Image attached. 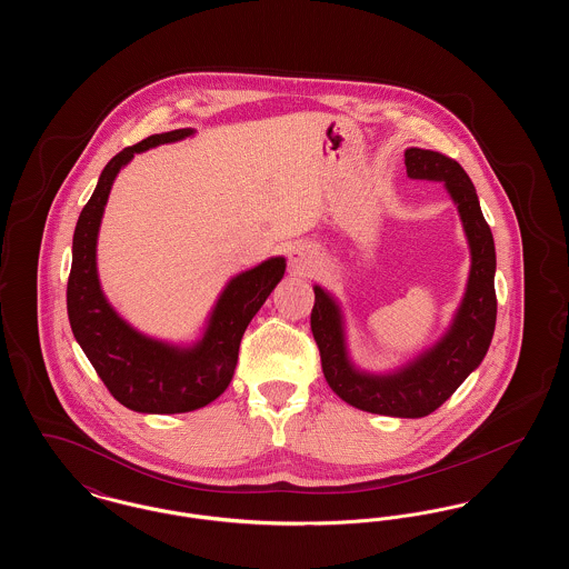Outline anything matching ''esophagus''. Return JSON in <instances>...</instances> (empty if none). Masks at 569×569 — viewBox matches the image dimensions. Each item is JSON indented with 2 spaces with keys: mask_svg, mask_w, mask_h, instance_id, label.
I'll use <instances>...</instances> for the list:
<instances>
[{
  "mask_svg": "<svg viewBox=\"0 0 569 569\" xmlns=\"http://www.w3.org/2000/svg\"><path fill=\"white\" fill-rule=\"evenodd\" d=\"M288 260H290V271L295 274H307L318 260V251L311 244H297L290 249Z\"/></svg>",
  "mask_w": 569,
  "mask_h": 569,
  "instance_id": "1",
  "label": "esophagus"
}]
</instances>
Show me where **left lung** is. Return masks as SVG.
<instances>
[{
	"label": "left lung",
	"instance_id": "1",
	"mask_svg": "<svg viewBox=\"0 0 569 569\" xmlns=\"http://www.w3.org/2000/svg\"><path fill=\"white\" fill-rule=\"evenodd\" d=\"M409 179L439 181L459 211L469 247V274L459 307L433 346L390 371H367L353 362L339 298L313 283L311 330L328 386L346 403L379 416L422 418L446 403L485 360L497 320L495 241L471 179L459 162L429 149H406Z\"/></svg>",
	"mask_w": 569,
	"mask_h": 569
}]
</instances>
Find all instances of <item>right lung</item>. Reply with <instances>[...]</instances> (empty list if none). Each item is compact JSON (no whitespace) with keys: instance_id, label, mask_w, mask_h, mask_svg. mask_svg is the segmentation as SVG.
<instances>
[{"instance_id":"obj_1","label":"right lung","mask_w":569,"mask_h":569,"mask_svg":"<svg viewBox=\"0 0 569 569\" xmlns=\"http://www.w3.org/2000/svg\"><path fill=\"white\" fill-rule=\"evenodd\" d=\"M193 134V128L162 132L117 153L104 166L72 239L68 318L74 339L110 395L138 413H186L223 395L237 369L244 328L286 272V258L272 256L230 277L190 343L151 337L110 305L98 274V234L112 183L136 153Z\"/></svg>"}]
</instances>
